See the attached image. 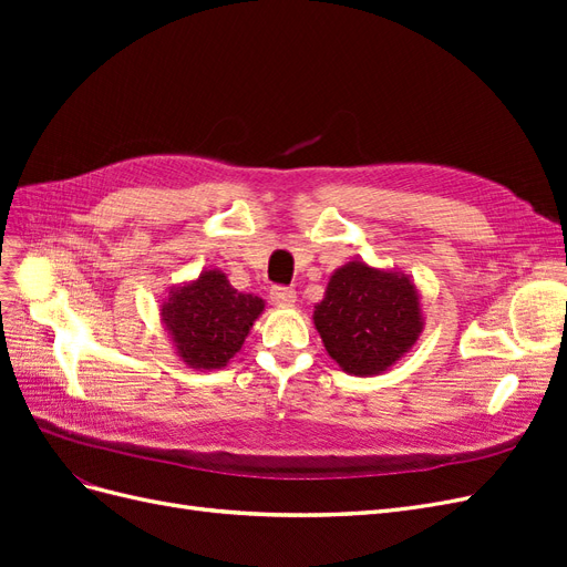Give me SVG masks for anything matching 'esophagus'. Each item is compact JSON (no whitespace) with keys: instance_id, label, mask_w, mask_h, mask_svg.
<instances>
[{"instance_id":"34e87169","label":"esophagus","mask_w":567,"mask_h":567,"mask_svg":"<svg viewBox=\"0 0 567 567\" xmlns=\"http://www.w3.org/2000/svg\"><path fill=\"white\" fill-rule=\"evenodd\" d=\"M271 302L277 307H290L296 302V290L293 288H286V286H274L271 293H269Z\"/></svg>"}]
</instances>
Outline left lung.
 <instances>
[{"instance_id":"1","label":"left lung","mask_w":567,"mask_h":567,"mask_svg":"<svg viewBox=\"0 0 567 567\" xmlns=\"http://www.w3.org/2000/svg\"><path fill=\"white\" fill-rule=\"evenodd\" d=\"M315 329L326 352L350 375H379L423 333L421 293L409 274L352 260L338 267L315 305Z\"/></svg>"}]
</instances>
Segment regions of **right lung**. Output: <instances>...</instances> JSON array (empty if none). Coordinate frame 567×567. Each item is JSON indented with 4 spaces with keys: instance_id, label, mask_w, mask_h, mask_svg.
I'll return each mask as SVG.
<instances>
[{
    "instance_id": "right-lung-1",
    "label": "right lung",
    "mask_w": 567,
    "mask_h": 567,
    "mask_svg": "<svg viewBox=\"0 0 567 567\" xmlns=\"http://www.w3.org/2000/svg\"><path fill=\"white\" fill-rule=\"evenodd\" d=\"M262 312V298L238 293L225 271L203 269L196 279L169 288L161 305V321L175 354L188 369L215 371L241 352Z\"/></svg>"
}]
</instances>
